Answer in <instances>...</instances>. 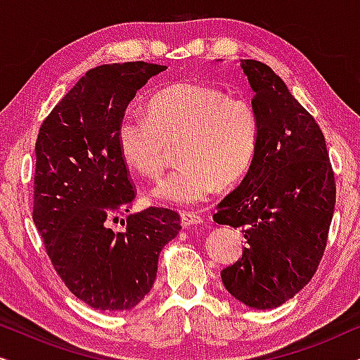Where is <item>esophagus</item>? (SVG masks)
Here are the masks:
<instances>
[{"label":"esophagus","instance_id":"obj_1","mask_svg":"<svg viewBox=\"0 0 360 360\" xmlns=\"http://www.w3.org/2000/svg\"><path fill=\"white\" fill-rule=\"evenodd\" d=\"M180 219L181 226H193V224H201L203 223V218L195 211H180Z\"/></svg>","mask_w":360,"mask_h":360}]
</instances>
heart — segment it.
Here are the masks:
<instances>
[{
  "label": "heart",
  "instance_id": "obj_1",
  "mask_svg": "<svg viewBox=\"0 0 360 360\" xmlns=\"http://www.w3.org/2000/svg\"><path fill=\"white\" fill-rule=\"evenodd\" d=\"M259 124L244 98L198 82H174L154 91L147 115L126 112L116 131L117 150L131 169L159 179L170 147L181 160L155 186L154 196L176 205L200 203L236 185L252 164Z\"/></svg>",
  "mask_w": 360,
  "mask_h": 360
}]
</instances>
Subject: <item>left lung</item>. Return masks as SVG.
<instances>
[{"mask_svg":"<svg viewBox=\"0 0 360 360\" xmlns=\"http://www.w3.org/2000/svg\"><path fill=\"white\" fill-rule=\"evenodd\" d=\"M254 90L257 149L244 180L213 219L243 229V257L221 280L239 302L277 308L316 272L326 248L336 184L326 141L282 78L257 60H240Z\"/></svg>","mask_w":360,"mask_h":360,"instance_id":"left-lung-1","label":"left lung"}]
</instances>
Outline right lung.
<instances>
[{
    "label": "right lung",
    "instance_id": "obj_1",
    "mask_svg": "<svg viewBox=\"0 0 360 360\" xmlns=\"http://www.w3.org/2000/svg\"><path fill=\"white\" fill-rule=\"evenodd\" d=\"M165 65L88 70L44 120L36 141L32 219L67 288L100 311L134 308L150 292L160 250L181 229L167 208L129 213L136 190L116 131L136 91Z\"/></svg>",
    "mask_w": 360,
    "mask_h": 360
}]
</instances>
